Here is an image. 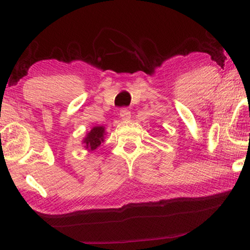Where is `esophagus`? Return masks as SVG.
<instances>
[{
  "mask_svg": "<svg viewBox=\"0 0 250 250\" xmlns=\"http://www.w3.org/2000/svg\"><path fill=\"white\" fill-rule=\"evenodd\" d=\"M119 114H120V118L122 120H129L130 117H131V112H130L128 108H122Z\"/></svg>",
  "mask_w": 250,
  "mask_h": 250,
  "instance_id": "obj_1",
  "label": "esophagus"
}]
</instances>
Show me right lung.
<instances>
[{
	"instance_id": "right-lung-1",
	"label": "right lung",
	"mask_w": 250,
	"mask_h": 250,
	"mask_svg": "<svg viewBox=\"0 0 250 250\" xmlns=\"http://www.w3.org/2000/svg\"><path fill=\"white\" fill-rule=\"evenodd\" d=\"M104 126H93L91 131L86 134L84 139H83V144H84V148L88 149L89 151H93L96 150L101 142L104 141Z\"/></svg>"
}]
</instances>
